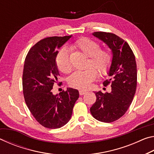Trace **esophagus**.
Listing matches in <instances>:
<instances>
[{"mask_svg":"<svg viewBox=\"0 0 154 154\" xmlns=\"http://www.w3.org/2000/svg\"><path fill=\"white\" fill-rule=\"evenodd\" d=\"M86 93H87V91L86 90H79V94L81 96L85 94H86Z\"/></svg>","mask_w":154,"mask_h":154,"instance_id":"1","label":"esophagus"}]
</instances>
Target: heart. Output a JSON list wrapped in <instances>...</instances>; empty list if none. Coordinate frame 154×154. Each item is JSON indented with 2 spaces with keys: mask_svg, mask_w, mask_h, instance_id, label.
I'll list each match as a JSON object with an SVG mask.
<instances>
[{
  "mask_svg": "<svg viewBox=\"0 0 154 154\" xmlns=\"http://www.w3.org/2000/svg\"><path fill=\"white\" fill-rule=\"evenodd\" d=\"M71 48L82 52L90 57L88 66H93L100 75H105L110 69L112 59L111 52L108 49H100V46L96 41L88 38H81L72 44ZM56 64L60 71L64 73H69L72 70L69 52L62 49L56 56ZM92 67L83 71H76L69 77V83L71 86L78 89H85L96 79L98 72Z\"/></svg>",
  "mask_w": 154,
  "mask_h": 154,
  "instance_id": "obj_1",
  "label": "heart"
}]
</instances>
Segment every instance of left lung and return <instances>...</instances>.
I'll use <instances>...</instances> for the list:
<instances>
[{
  "label": "left lung",
  "mask_w": 154,
  "mask_h": 154,
  "mask_svg": "<svg viewBox=\"0 0 154 154\" xmlns=\"http://www.w3.org/2000/svg\"><path fill=\"white\" fill-rule=\"evenodd\" d=\"M92 35L102 41L112 52V62L107 74L111 79V92H94L96 100L91 106V114L103 122H113L123 116L133 100L136 92L137 70L135 56L126 41L113 33L96 32Z\"/></svg>",
  "instance_id": "8db88e82"
}]
</instances>
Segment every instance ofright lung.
Listing matches in <instances>:
<instances>
[{"instance_id":"add662e5","label":"right lung","mask_w":154,"mask_h":154,"mask_svg":"<svg viewBox=\"0 0 154 154\" xmlns=\"http://www.w3.org/2000/svg\"><path fill=\"white\" fill-rule=\"evenodd\" d=\"M71 37L52 36L41 40L30 49L25 59L22 77L25 102L36 120L48 128H59L66 124L79 98V91L71 88L59 94L51 92L60 76L57 49Z\"/></svg>"}]
</instances>
